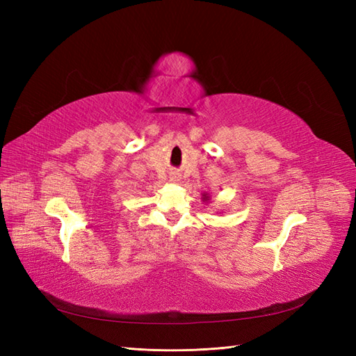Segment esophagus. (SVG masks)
<instances>
[{"label": "esophagus", "instance_id": "esophagus-1", "mask_svg": "<svg viewBox=\"0 0 356 356\" xmlns=\"http://www.w3.org/2000/svg\"><path fill=\"white\" fill-rule=\"evenodd\" d=\"M171 179H172V180H176V179H177V176H176V174H174V176H172Z\"/></svg>", "mask_w": 356, "mask_h": 356}]
</instances>
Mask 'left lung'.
<instances>
[{
  "label": "left lung",
  "instance_id": "1",
  "mask_svg": "<svg viewBox=\"0 0 356 356\" xmlns=\"http://www.w3.org/2000/svg\"><path fill=\"white\" fill-rule=\"evenodd\" d=\"M203 195H205V197H203V200H209V197H208V195H207V194H203Z\"/></svg>",
  "mask_w": 356,
  "mask_h": 356
}]
</instances>
